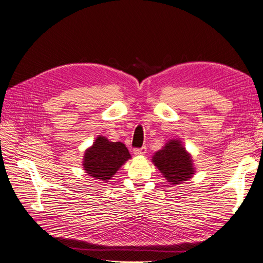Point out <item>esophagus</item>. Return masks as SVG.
<instances>
[{
    "instance_id": "34e87169",
    "label": "esophagus",
    "mask_w": 263,
    "mask_h": 263,
    "mask_svg": "<svg viewBox=\"0 0 263 263\" xmlns=\"http://www.w3.org/2000/svg\"><path fill=\"white\" fill-rule=\"evenodd\" d=\"M146 151H147V148H146V147L135 148V149L133 150V154H134L135 156H143V155L146 154Z\"/></svg>"
}]
</instances>
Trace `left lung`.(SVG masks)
I'll return each mask as SVG.
<instances>
[{"label":"left lung","instance_id":"1","mask_svg":"<svg viewBox=\"0 0 263 263\" xmlns=\"http://www.w3.org/2000/svg\"><path fill=\"white\" fill-rule=\"evenodd\" d=\"M153 162L163 177L174 185L187 181L195 174L192 157L179 140H171L165 144L155 154Z\"/></svg>","mask_w":263,"mask_h":263}]
</instances>
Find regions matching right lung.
<instances>
[{
  "mask_svg": "<svg viewBox=\"0 0 263 263\" xmlns=\"http://www.w3.org/2000/svg\"><path fill=\"white\" fill-rule=\"evenodd\" d=\"M130 158L124 144L109 142L104 136H98L85 151L83 166L90 177L107 182Z\"/></svg>",
  "mask_w": 263,
  "mask_h": 263,
  "instance_id": "obj_1",
  "label": "right lung"
}]
</instances>
